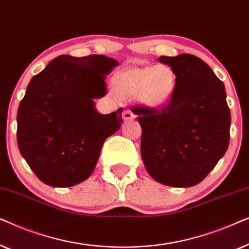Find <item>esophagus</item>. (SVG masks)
I'll use <instances>...</instances> for the list:
<instances>
[{
    "label": "esophagus",
    "mask_w": 249,
    "mask_h": 249,
    "mask_svg": "<svg viewBox=\"0 0 249 249\" xmlns=\"http://www.w3.org/2000/svg\"><path fill=\"white\" fill-rule=\"evenodd\" d=\"M122 117H124V119L125 121H128V120H132V119H135L136 118V114L134 113V112L132 111H130V110H124V113H122Z\"/></svg>",
    "instance_id": "34e87169"
}]
</instances>
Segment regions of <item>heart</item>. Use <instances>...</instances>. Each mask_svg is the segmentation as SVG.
I'll return each instance as SVG.
<instances>
[{"instance_id":"obj_1","label":"heart","mask_w":249,"mask_h":249,"mask_svg":"<svg viewBox=\"0 0 249 249\" xmlns=\"http://www.w3.org/2000/svg\"><path fill=\"white\" fill-rule=\"evenodd\" d=\"M112 85L119 97L137 96L148 107H159L175 93L177 76L168 64H156L120 71L113 77Z\"/></svg>"}]
</instances>
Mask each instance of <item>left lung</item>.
<instances>
[{
    "mask_svg": "<svg viewBox=\"0 0 249 249\" xmlns=\"http://www.w3.org/2000/svg\"><path fill=\"white\" fill-rule=\"evenodd\" d=\"M177 76L161 107H132L142 127V159L153 179L171 187L199 183L227 152L231 115L224 85L192 54L160 56Z\"/></svg>",
    "mask_w": 249,
    "mask_h": 249,
    "instance_id": "obj_1",
    "label": "left lung"
}]
</instances>
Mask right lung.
I'll list each match as a JSON object with an SVG mask.
<instances>
[{"instance_id":"add662e5","label":"right lung","mask_w":249,"mask_h":249,"mask_svg":"<svg viewBox=\"0 0 249 249\" xmlns=\"http://www.w3.org/2000/svg\"><path fill=\"white\" fill-rule=\"evenodd\" d=\"M118 64L97 54L60 55L32 78L17 114V142L40 181L71 187L93 173L105 139L124 121L122 107L110 114L94 107Z\"/></svg>"}]
</instances>
